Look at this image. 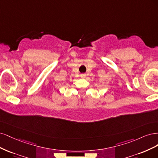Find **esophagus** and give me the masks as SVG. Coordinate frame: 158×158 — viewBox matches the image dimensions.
<instances>
[{
    "instance_id": "34e87169",
    "label": "esophagus",
    "mask_w": 158,
    "mask_h": 158,
    "mask_svg": "<svg viewBox=\"0 0 158 158\" xmlns=\"http://www.w3.org/2000/svg\"><path fill=\"white\" fill-rule=\"evenodd\" d=\"M85 77H86V75L85 74H81V78H85Z\"/></svg>"
}]
</instances>
